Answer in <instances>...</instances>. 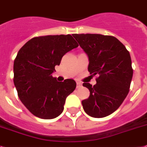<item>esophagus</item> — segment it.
<instances>
[{"label": "esophagus", "instance_id": "esophagus-1", "mask_svg": "<svg viewBox=\"0 0 147 147\" xmlns=\"http://www.w3.org/2000/svg\"><path fill=\"white\" fill-rule=\"evenodd\" d=\"M81 86H82V84H81L80 82H76V88H80Z\"/></svg>", "mask_w": 147, "mask_h": 147}]
</instances>
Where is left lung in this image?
<instances>
[{"label": "left lung", "instance_id": "obj_1", "mask_svg": "<svg viewBox=\"0 0 147 147\" xmlns=\"http://www.w3.org/2000/svg\"><path fill=\"white\" fill-rule=\"evenodd\" d=\"M88 57V71L97 75V83L84 82L90 95L82 101L85 112L103 118L116 111L128 94L133 76L131 59L118 39L96 34H73Z\"/></svg>", "mask_w": 147, "mask_h": 147}]
</instances>
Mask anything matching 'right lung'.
<instances>
[{
	"mask_svg": "<svg viewBox=\"0 0 147 147\" xmlns=\"http://www.w3.org/2000/svg\"><path fill=\"white\" fill-rule=\"evenodd\" d=\"M78 46L70 34L47 35L31 39L19 49L13 65V82L19 99L33 115L51 119L63 112L76 82L72 79L58 82L52 74L62 57Z\"/></svg>",
	"mask_w": 147,
	"mask_h": 147,
	"instance_id": "1",
	"label": "right lung"
}]
</instances>
